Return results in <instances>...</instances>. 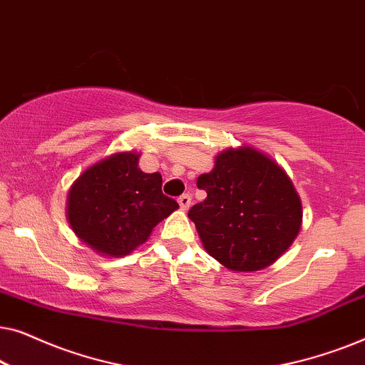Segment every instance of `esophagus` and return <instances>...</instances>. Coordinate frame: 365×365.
Listing matches in <instances>:
<instances>
[{
  "label": "esophagus",
  "mask_w": 365,
  "mask_h": 365,
  "mask_svg": "<svg viewBox=\"0 0 365 365\" xmlns=\"http://www.w3.org/2000/svg\"><path fill=\"white\" fill-rule=\"evenodd\" d=\"M178 202L182 211H186V209H189V206H191V196H189V194H182V196L178 197Z\"/></svg>",
  "instance_id": "34e87169"
}]
</instances>
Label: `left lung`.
Wrapping results in <instances>:
<instances>
[{"label":"left lung","instance_id":"left-lung-1","mask_svg":"<svg viewBox=\"0 0 365 365\" xmlns=\"http://www.w3.org/2000/svg\"><path fill=\"white\" fill-rule=\"evenodd\" d=\"M197 187L207 197L187 216L206 251L231 271L271 266L299 234L302 206L291 179L256 149L222 151Z\"/></svg>","mask_w":365,"mask_h":365}]
</instances>
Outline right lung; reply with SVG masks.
<instances>
[{
  "instance_id": "right-lung-1",
  "label": "right lung",
  "mask_w": 365,
  "mask_h": 365,
  "mask_svg": "<svg viewBox=\"0 0 365 365\" xmlns=\"http://www.w3.org/2000/svg\"><path fill=\"white\" fill-rule=\"evenodd\" d=\"M139 156L118 153L86 169L68 194L76 236L104 256L121 257L148 241L179 204L163 194L159 173H143Z\"/></svg>"
}]
</instances>
